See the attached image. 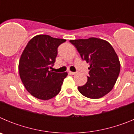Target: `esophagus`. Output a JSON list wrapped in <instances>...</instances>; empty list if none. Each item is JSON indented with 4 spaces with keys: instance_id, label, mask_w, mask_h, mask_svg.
I'll return each instance as SVG.
<instances>
[{
    "instance_id": "obj_1",
    "label": "esophagus",
    "mask_w": 134,
    "mask_h": 134,
    "mask_svg": "<svg viewBox=\"0 0 134 134\" xmlns=\"http://www.w3.org/2000/svg\"><path fill=\"white\" fill-rule=\"evenodd\" d=\"M69 74H72V75H74V74H76V72H71V71H69Z\"/></svg>"
}]
</instances>
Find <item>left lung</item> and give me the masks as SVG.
<instances>
[{"mask_svg": "<svg viewBox=\"0 0 134 134\" xmlns=\"http://www.w3.org/2000/svg\"><path fill=\"white\" fill-rule=\"evenodd\" d=\"M81 58L89 64L86 83L78 89L90 99H99L113 89L120 72V62L108 41L96 37L70 40Z\"/></svg>", "mask_w": 134, "mask_h": 134, "instance_id": "8db88e82", "label": "left lung"}]
</instances>
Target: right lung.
I'll return each mask as SVG.
<instances>
[{"label":"right lung","mask_w":134,"mask_h":134,"mask_svg":"<svg viewBox=\"0 0 134 134\" xmlns=\"http://www.w3.org/2000/svg\"><path fill=\"white\" fill-rule=\"evenodd\" d=\"M66 40L38 35L28 42L21 55L19 71L27 91L35 97L48 100L60 93L68 73L53 72L58 48Z\"/></svg>","instance_id":"obj_1"}]
</instances>
